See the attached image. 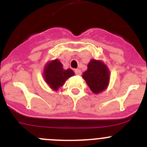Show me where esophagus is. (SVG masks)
<instances>
[{"label":"esophagus","mask_w":147,"mask_h":147,"mask_svg":"<svg viewBox=\"0 0 147 147\" xmlns=\"http://www.w3.org/2000/svg\"><path fill=\"white\" fill-rule=\"evenodd\" d=\"M74 72H75V74H76V75H79V76H80V75H81V74H82L81 71H80V69H76L74 71Z\"/></svg>","instance_id":"34e87169"}]
</instances>
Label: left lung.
Segmentation results:
<instances>
[{
	"label": "left lung",
	"mask_w": 147,
	"mask_h": 147,
	"mask_svg": "<svg viewBox=\"0 0 147 147\" xmlns=\"http://www.w3.org/2000/svg\"><path fill=\"white\" fill-rule=\"evenodd\" d=\"M82 77L91 91L97 94L108 86L110 71L102 61L91 59L88 65V70L83 73Z\"/></svg>",
	"instance_id": "left-lung-1"
}]
</instances>
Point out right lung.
<instances>
[{
	"instance_id": "add662e5",
	"label": "right lung",
	"mask_w": 147,
	"mask_h": 147,
	"mask_svg": "<svg viewBox=\"0 0 147 147\" xmlns=\"http://www.w3.org/2000/svg\"><path fill=\"white\" fill-rule=\"evenodd\" d=\"M62 64L57 59L48 62L44 67L43 77L45 81L54 90H57L64 85L66 80L74 75L71 69H63Z\"/></svg>"
}]
</instances>
